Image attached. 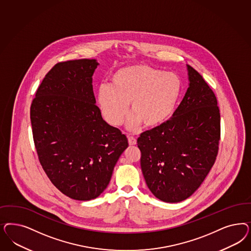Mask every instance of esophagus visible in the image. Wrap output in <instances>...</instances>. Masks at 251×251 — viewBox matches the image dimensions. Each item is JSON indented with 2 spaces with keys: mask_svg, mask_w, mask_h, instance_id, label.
I'll list each match as a JSON object with an SVG mask.
<instances>
[{
  "mask_svg": "<svg viewBox=\"0 0 251 251\" xmlns=\"http://www.w3.org/2000/svg\"><path fill=\"white\" fill-rule=\"evenodd\" d=\"M128 143H129V145H136L137 139L134 137H128Z\"/></svg>",
  "mask_w": 251,
  "mask_h": 251,
  "instance_id": "34e87169",
  "label": "esophagus"
}]
</instances>
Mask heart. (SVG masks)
<instances>
[{
    "instance_id": "1",
    "label": "heart",
    "mask_w": 251,
    "mask_h": 251,
    "mask_svg": "<svg viewBox=\"0 0 251 251\" xmlns=\"http://www.w3.org/2000/svg\"><path fill=\"white\" fill-rule=\"evenodd\" d=\"M182 90V81L173 72H163L147 65L118 69L112 75V86L98 91V104L104 119L119 126L125 121L130 102L128 126L139 125L153 128L168 121L175 112Z\"/></svg>"
}]
</instances>
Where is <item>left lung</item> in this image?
<instances>
[{
  "label": "left lung",
  "instance_id": "obj_1",
  "mask_svg": "<svg viewBox=\"0 0 251 251\" xmlns=\"http://www.w3.org/2000/svg\"><path fill=\"white\" fill-rule=\"evenodd\" d=\"M186 66L189 87L173 116L138 138L146 184L164 202H180L193 194L218 154L217 99L201 75Z\"/></svg>",
  "mask_w": 251,
  "mask_h": 251
}]
</instances>
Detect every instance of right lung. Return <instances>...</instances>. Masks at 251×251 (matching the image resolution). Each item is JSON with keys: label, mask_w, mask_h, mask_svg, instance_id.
Instances as JSON below:
<instances>
[{"label": "right lung", "mask_w": 251, "mask_h": 251, "mask_svg": "<svg viewBox=\"0 0 251 251\" xmlns=\"http://www.w3.org/2000/svg\"><path fill=\"white\" fill-rule=\"evenodd\" d=\"M95 59L61 62L37 89L30 107L33 139L50 182L75 201H90L109 185L128 147L121 131L108 125L95 103Z\"/></svg>", "instance_id": "obj_1"}]
</instances>
